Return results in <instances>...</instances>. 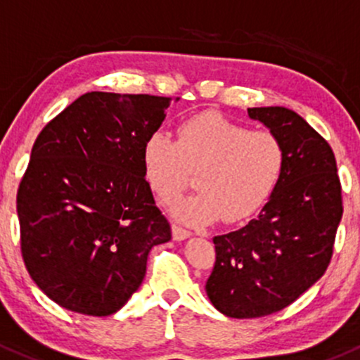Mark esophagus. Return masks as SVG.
Masks as SVG:
<instances>
[{
  "label": "esophagus",
  "instance_id": "esophagus-1",
  "mask_svg": "<svg viewBox=\"0 0 360 360\" xmlns=\"http://www.w3.org/2000/svg\"><path fill=\"white\" fill-rule=\"evenodd\" d=\"M172 231H173V238H175V240H185V238H188L192 235L191 231L185 230V228H181L179 225H173Z\"/></svg>",
  "mask_w": 360,
  "mask_h": 360
}]
</instances>
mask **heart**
<instances>
[{"mask_svg":"<svg viewBox=\"0 0 360 360\" xmlns=\"http://www.w3.org/2000/svg\"><path fill=\"white\" fill-rule=\"evenodd\" d=\"M287 154L276 134L252 130L216 113L197 115L176 127L175 139L154 132L142 148L144 176L154 195L168 202L197 172L199 191L169 204L173 216L202 226L223 216L238 223L271 197Z\"/></svg>","mask_w":360,"mask_h":360,"instance_id":"b5f03b06","label":"heart"}]
</instances>
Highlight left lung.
Instances as JSON below:
<instances>
[{"label": "left lung", "mask_w": 360, "mask_h": 360, "mask_svg": "<svg viewBox=\"0 0 360 360\" xmlns=\"http://www.w3.org/2000/svg\"><path fill=\"white\" fill-rule=\"evenodd\" d=\"M247 111L281 139L287 163L257 218L212 238L216 261L206 293L219 312L237 319L281 311L311 288L330 264L343 214L330 144L287 108Z\"/></svg>", "instance_id": "left-lung-1"}]
</instances>
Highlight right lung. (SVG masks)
Masks as SVG:
<instances>
[{"instance_id":"1","label":"right lung","mask_w":360,"mask_h":360,"mask_svg":"<svg viewBox=\"0 0 360 360\" xmlns=\"http://www.w3.org/2000/svg\"><path fill=\"white\" fill-rule=\"evenodd\" d=\"M169 104L87 92L37 135L17 192L20 250L30 278L61 307L115 314L141 287L149 250L172 238L142 166Z\"/></svg>"}]
</instances>
